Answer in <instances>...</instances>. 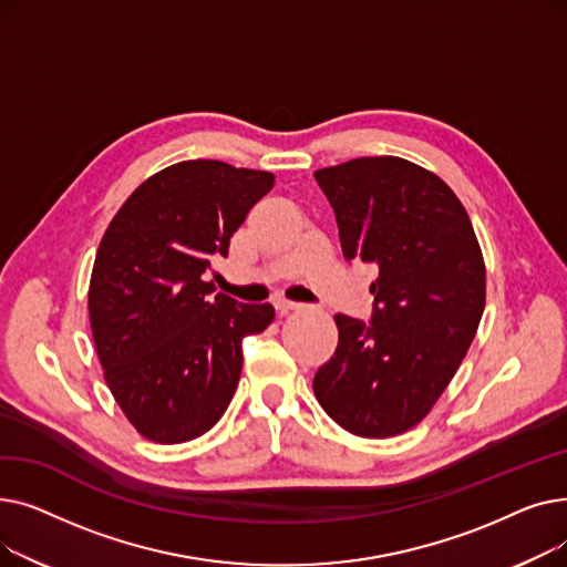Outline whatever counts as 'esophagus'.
Masks as SVG:
<instances>
[{
	"label": "esophagus",
	"instance_id": "esophagus-1",
	"mask_svg": "<svg viewBox=\"0 0 567 567\" xmlns=\"http://www.w3.org/2000/svg\"><path fill=\"white\" fill-rule=\"evenodd\" d=\"M299 308H301V303L285 301V299H278V301H276V310H278V315H287V312H291V310H299Z\"/></svg>",
	"mask_w": 567,
	"mask_h": 567
}]
</instances>
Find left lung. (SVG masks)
Wrapping results in <instances>:
<instances>
[{"instance_id": "obj_1", "label": "left lung", "mask_w": 567, "mask_h": 567, "mask_svg": "<svg viewBox=\"0 0 567 567\" xmlns=\"http://www.w3.org/2000/svg\"><path fill=\"white\" fill-rule=\"evenodd\" d=\"M347 261L374 264L370 321L338 315V349L312 381L351 434L419 425L455 377L485 310V261L457 195L395 156L315 172Z\"/></svg>"}]
</instances>
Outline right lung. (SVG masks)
<instances>
[{
    "mask_svg": "<svg viewBox=\"0 0 567 567\" xmlns=\"http://www.w3.org/2000/svg\"><path fill=\"white\" fill-rule=\"evenodd\" d=\"M274 186V174L184 161L154 174L112 218L89 285V319L105 381L135 430L184 443L212 430L244 368V338L271 303L214 293L204 274Z\"/></svg>",
    "mask_w": 567,
    "mask_h": 567,
    "instance_id": "right-lung-1",
    "label": "right lung"
}]
</instances>
